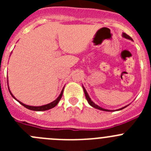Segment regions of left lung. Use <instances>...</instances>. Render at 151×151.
I'll list each match as a JSON object with an SVG mask.
<instances>
[{"instance_id":"8db88e82","label":"left lung","mask_w":151,"mask_h":151,"mask_svg":"<svg viewBox=\"0 0 151 151\" xmlns=\"http://www.w3.org/2000/svg\"><path fill=\"white\" fill-rule=\"evenodd\" d=\"M122 37L125 38H126V39H129L131 40V41H133L132 38H131L130 36H129L128 35H126L125 33H122ZM82 88H83V90H84V93H85V97H86V99H87L88 101V103L89 104L91 105V106H92V107H94V108H96V109H97V110H103V111H107V112H113V111H118V110H122V109H124L125 107H126V106H128L129 105H127V106H123V107L122 108H119V109H118V110H107V109H104V108H103V107H101L100 106H98V105H97L96 104H94L93 101H91V99L90 98V97H89L88 94V92L87 91H86V89L85 88V87H84L83 85H82Z\"/></svg>"}]
</instances>
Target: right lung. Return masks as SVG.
<instances>
[{
    "mask_svg": "<svg viewBox=\"0 0 151 151\" xmlns=\"http://www.w3.org/2000/svg\"><path fill=\"white\" fill-rule=\"evenodd\" d=\"M7 85H8V79H7ZM8 86H9V85H8ZM8 89H9V91H10V94H11L12 97H13L15 100H17V101H18V102L21 105H22V106H25V107L27 108V109H29V110H33V111H45V110H50V109H52V108H54V106H57V104H58V103H59V101H60L61 97H62V96H63V93L64 87H63V88L62 89V91H61V93L60 94V95L58 96V97H57L55 101H52L51 103H50V104H47L42 105V106H29V105H26V104H23V103L21 102V101H18V100H17V98H16L14 96H13V94L11 93V91H10V88L8 87Z\"/></svg>",
    "mask_w": 151,
    "mask_h": 151,
    "instance_id": "1",
    "label": "right lung"
}]
</instances>
